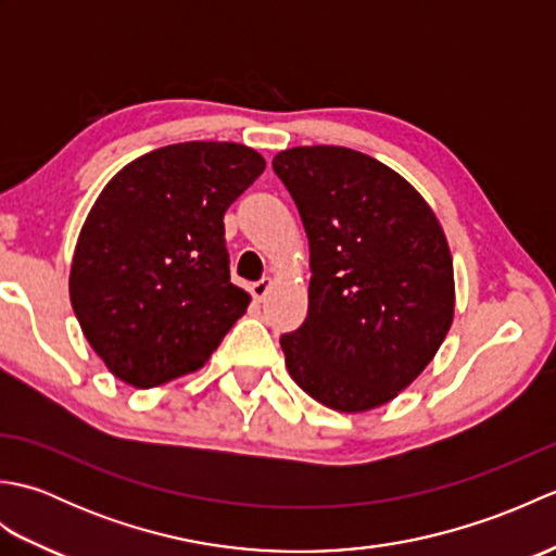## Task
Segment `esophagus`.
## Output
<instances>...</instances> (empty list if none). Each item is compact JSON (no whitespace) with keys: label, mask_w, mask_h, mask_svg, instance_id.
<instances>
[{"label":"esophagus","mask_w":556,"mask_h":556,"mask_svg":"<svg viewBox=\"0 0 556 556\" xmlns=\"http://www.w3.org/2000/svg\"><path fill=\"white\" fill-rule=\"evenodd\" d=\"M269 287H271V279H269V277H263V279H260V281H255V285L251 287L253 299H255L257 303H263V301H265V296H267Z\"/></svg>","instance_id":"esophagus-1"}]
</instances>
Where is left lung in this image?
Masks as SVG:
<instances>
[{"mask_svg": "<svg viewBox=\"0 0 556 556\" xmlns=\"http://www.w3.org/2000/svg\"><path fill=\"white\" fill-rule=\"evenodd\" d=\"M271 167L311 243L308 317L279 339L289 375L334 410L382 406L425 370L454 320L442 224L404 176L358 150L291 148Z\"/></svg>", "mask_w": 556, "mask_h": 556, "instance_id": "1", "label": "left lung"}]
</instances>
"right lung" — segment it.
Wrapping results in <instances>:
<instances>
[{
	"label": "right lung",
	"instance_id": "obj_1",
	"mask_svg": "<svg viewBox=\"0 0 556 556\" xmlns=\"http://www.w3.org/2000/svg\"><path fill=\"white\" fill-rule=\"evenodd\" d=\"M263 172L253 148L191 140L128 162L102 188L68 293L92 351L126 384L150 389L203 368L245 313L224 212Z\"/></svg>",
	"mask_w": 556,
	"mask_h": 556
}]
</instances>
